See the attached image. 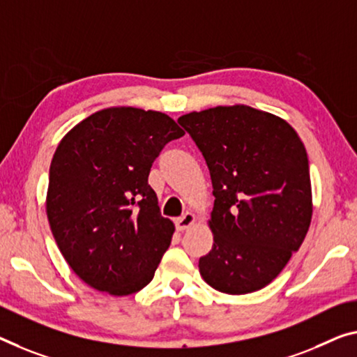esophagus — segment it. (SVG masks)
<instances>
[{
	"mask_svg": "<svg viewBox=\"0 0 357 357\" xmlns=\"http://www.w3.org/2000/svg\"><path fill=\"white\" fill-rule=\"evenodd\" d=\"M195 222H196V215H195V213L186 212L185 215L178 217L177 220H175V227H177L178 231H185V229H188V228L191 227V225H195Z\"/></svg>",
	"mask_w": 357,
	"mask_h": 357,
	"instance_id": "esophagus-1",
	"label": "esophagus"
}]
</instances>
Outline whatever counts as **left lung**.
Masks as SVG:
<instances>
[{
	"label": "left lung",
	"instance_id": "obj_1",
	"mask_svg": "<svg viewBox=\"0 0 357 357\" xmlns=\"http://www.w3.org/2000/svg\"><path fill=\"white\" fill-rule=\"evenodd\" d=\"M204 156L215 196L213 244L199 273L218 292L268 286L300 249L312 215L310 164L292 126L248 105L178 118Z\"/></svg>",
	"mask_w": 357,
	"mask_h": 357
}]
</instances>
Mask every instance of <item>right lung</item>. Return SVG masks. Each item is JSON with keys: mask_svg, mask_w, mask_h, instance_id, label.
Listing matches in <instances>:
<instances>
[{"mask_svg": "<svg viewBox=\"0 0 357 357\" xmlns=\"http://www.w3.org/2000/svg\"><path fill=\"white\" fill-rule=\"evenodd\" d=\"M183 134L161 112L112 107L60 140L49 169L47 220L87 286L123 297L155 276L175 227L161 215L148 175L166 144Z\"/></svg>", "mask_w": 357, "mask_h": 357, "instance_id": "obj_1", "label": "right lung"}]
</instances>
